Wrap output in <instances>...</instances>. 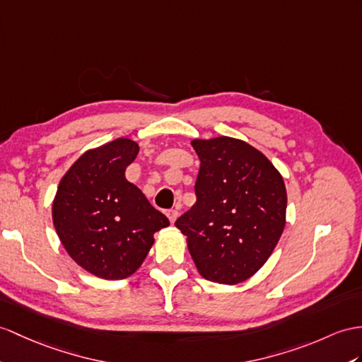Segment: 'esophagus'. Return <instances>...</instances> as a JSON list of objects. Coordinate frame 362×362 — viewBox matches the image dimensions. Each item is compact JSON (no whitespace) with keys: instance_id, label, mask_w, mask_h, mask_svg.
I'll return each mask as SVG.
<instances>
[{"instance_id":"34e87169","label":"esophagus","mask_w":362,"mask_h":362,"mask_svg":"<svg viewBox=\"0 0 362 362\" xmlns=\"http://www.w3.org/2000/svg\"><path fill=\"white\" fill-rule=\"evenodd\" d=\"M178 210H175V209H172V210H169L167 211V218H169V221L173 224L175 221H176V218H178Z\"/></svg>"}]
</instances>
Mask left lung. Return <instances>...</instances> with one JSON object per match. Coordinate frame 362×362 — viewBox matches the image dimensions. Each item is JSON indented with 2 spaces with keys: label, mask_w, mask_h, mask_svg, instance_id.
Returning a JSON list of instances; mask_svg holds the SVG:
<instances>
[{
  "label": "left lung",
  "mask_w": 362,
  "mask_h": 362,
  "mask_svg": "<svg viewBox=\"0 0 362 362\" xmlns=\"http://www.w3.org/2000/svg\"><path fill=\"white\" fill-rule=\"evenodd\" d=\"M199 158L197 202L175 226L202 278L235 286L253 276L286 227L287 192L269 158L243 139H192Z\"/></svg>",
  "instance_id": "obj_1"
}]
</instances>
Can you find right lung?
<instances>
[{
	"label": "right lung",
	"mask_w": 362,
	"mask_h": 362,
	"mask_svg": "<svg viewBox=\"0 0 362 362\" xmlns=\"http://www.w3.org/2000/svg\"><path fill=\"white\" fill-rule=\"evenodd\" d=\"M138 152V143L129 138L89 148L61 178L52 204L55 230L69 257L103 279L134 275L152 249L153 235L170 224L126 180Z\"/></svg>",
	"instance_id": "1"
}]
</instances>
